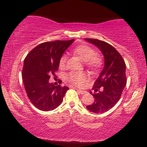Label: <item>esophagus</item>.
I'll list each match as a JSON object with an SVG mask.
<instances>
[{"label": "esophagus", "mask_w": 147, "mask_h": 147, "mask_svg": "<svg viewBox=\"0 0 147 147\" xmlns=\"http://www.w3.org/2000/svg\"><path fill=\"white\" fill-rule=\"evenodd\" d=\"M78 92H79L80 94H82V95H84V94H86V91L85 90H79V89H76Z\"/></svg>", "instance_id": "34e87169"}]
</instances>
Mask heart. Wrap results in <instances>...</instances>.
Instances as JSON below:
<instances>
[{"label": "heart", "instance_id": "obj_1", "mask_svg": "<svg viewBox=\"0 0 147 147\" xmlns=\"http://www.w3.org/2000/svg\"><path fill=\"white\" fill-rule=\"evenodd\" d=\"M74 55L79 57L82 61H85L87 66L92 69L97 70L100 68L102 64V60L99 56L95 55V51L92 48L86 45H81L73 50ZM66 56L63 55L59 60V66L61 68H63L66 62ZM65 78L70 83L77 86H82L86 82L88 76L85 72H70L65 76Z\"/></svg>", "mask_w": 147, "mask_h": 147}]
</instances>
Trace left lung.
Returning <instances> with one entry per match:
<instances>
[{"mask_svg":"<svg viewBox=\"0 0 147 147\" xmlns=\"http://www.w3.org/2000/svg\"><path fill=\"white\" fill-rule=\"evenodd\" d=\"M102 52L104 65L92 90L94 102L86 109L95 113L106 112L117 104L126 84V64L116 49L106 42L98 39L84 38Z\"/></svg>","mask_w":147,"mask_h":147,"instance_id":"1","label":"left lung"}]
</instances>
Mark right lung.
<instances>
[{"instance_id": "obj_1", "label": "right lung", "mask_w": 147, "mask_h": 147, "mask_svg": "<svg viewBox=\"0 0 147 147\" xmlns=\"http://www.w3.org/2000/svg\"><path fill=\"white\" fill-rule=\"evenodd\" d=\"M75 40L45 42L35 47L25 57L23 63V84L30 102L43 111H52L63 102L67 86H55L50 83L55 75L63 52Z\"/></svg>"}]
</instances>
